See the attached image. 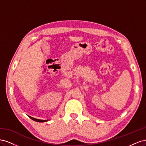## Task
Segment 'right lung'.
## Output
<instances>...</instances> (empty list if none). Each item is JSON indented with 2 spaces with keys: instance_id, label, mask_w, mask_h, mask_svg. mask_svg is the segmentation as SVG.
<instances>
[{
  "instance_id": "add662e5",
  "label": "right lung",
  "mask_w": 146,
  "mask_h": 146,
  "mask_svg": "<svg viewBox=\"0 0 146 146\" xmlns=\"http://www.w3.org/2000/svg\"><path fill=\"white\" fill-rule=\"evenodd\" d=\"M29 117L30 119H32V120L36 121V122H46V121H48V120H41V119H38L34 118V117H31V116H29Z\"/></svg>"
}]
</instances>
